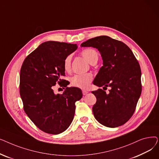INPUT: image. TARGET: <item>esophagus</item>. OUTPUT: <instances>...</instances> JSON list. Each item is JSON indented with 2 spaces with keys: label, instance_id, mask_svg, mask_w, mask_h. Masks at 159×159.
<instances>
[{
  "label": "esophagus",
  "instance_id": "obj_1",
  "mask_svg": "<svg viewBox=\"0 0 159 159\" xmlns=\"http://www.w3.org/2000/svg\"><path fill=\"white\" fill-rule=\"evenodd\" d=\"M88 93V91H86V90H82V94H83V95H87Z\"/></svg>",
  "mask_w": 159,
  "mask_h": 159
}]
</instances>
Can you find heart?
<instances>
[{"instance_id": "1", "label": "heart", "mask_w": 159, "mask_h": 159, "mask_svg": "<svg viewBox=\"0 0 159 159\" xmlns=\"http://www.w3.org/2000/svg\"><path fill=\"white\" fill-rule=\"evenodd\" d=\"M81 55L91 64L97 63L98 59V54L96 50L93 49H85L81 52ZM71 61V56L68 55V57H66L64 61V68L65 71H68L70 70ZM92 75L90 73L75 75L70 79L71 84L79 88L86 89L89 86L91 80H92Z\"/></svg>"}]
</instances>
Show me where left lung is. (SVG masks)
<instances>
[{
	"label": "left lung",
	"mask_w": 159,
	"mask_h": 159,
	"mask_svg": "<svg viewBox=\"0 0 159 159\" xmlns=\"http://www.w3.org/2000/svg\"><path fill=\"white\" fill-rule=\"evenodd\" d=\"M80 46L98 50L103 66L93 83L98 87L111 88L109 93L102 89L91 91L97 98L93 106L95 118L108 128L122 126L131 117L141 94L139 62L127 45L107 36L89 39Z\"/></svg>",
	"instance_id": "8db88e82"
}]
</instances>
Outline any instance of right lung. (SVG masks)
I'll return each mask as SVG.
<instances>
[{"label": "right lung", "mask_w": 159, "mask_h": 159, "mask_svg": "<svg viewBox=\"0 0 159 159\" xmlns=\"http://www.w3.org/2000/svg\"><path fill=\"white\" fill-rule=\"evenodd\" d=\"M77 44L47 41L31 53L22 64L20 73V95L24 110L42 131L57 135L73 121L75 102L82 97L80 88L67 87L64 61L77 49ZM66 88L62 94L52 89L57 82Z\"/></svg>", "instance_id": "add662e5"}]
</instances>
